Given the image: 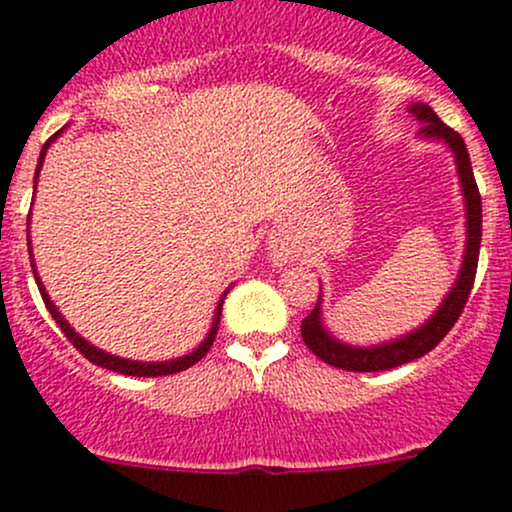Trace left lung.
I'll list each match as a JSON object with an SVG mask.
<instances>
[{"label": "left lung", "mask_w": 512, "mask_h": 512, "mask_svg": "<svg viewBox=\"0 0 512 512\" xmlns=\"http://www.w3.org/2000/svg\"><path fill=\"white\" fill-rule=\"evenodd\" d=\"M407 110L412 112L414 120L422 122L419 127V139H429V142H441L449 147L454 154L456 174H459L461 196H464L466 208V245H464V260H461V270L456 274L454 287L449 289L441 304L437 306L432 316L417 326L414 331L405 333L392 341L378 343V346H351L343 343L341 338L333 336L324 326V314H321V297L316 301L314 311L301 321V338L309 346V351L319 355L321 360L333 368L353 370V373H375V370H390L397 365H405L410 360L422 358L424 353L432 351L434 346L451 331L456 319L464 311L466 299H469L473 279H476L478 267V250H481V196H478L476 179H473L471 159L466 152V144L459 132L446 127L439 120L437 112L427 105V102H412Z\"/></svg>", "instance_id": "8db88e82"}]
</instances>
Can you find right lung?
I'll list each match as a JSON object with an SVG mask.
<instances>
[{
    "label": "right lung",
    "mask_w": 512,
    "mask_h": 512,
    "mask_svg": "<svg viewBox=\"0 0 512 512\" xmlns=\"http://www.w3.org/2000/svg\"><path fill=\"white\" fill-rule=\"evenodd\" d=\"M63 129H66V127H63ZM63 129H58V132L53 134V137L48 139L46 144H43V149H41V157H39V164H36L34 186H36V181H39L41 166H43V157H46L48 147H51V144L56 142L58 137H61V134H63ZM29 220H31V218H29ZM29 260H31V270H34L36 284H39V292H41V297H43V304H46V309L51 311L53 321H56V324L61 326V331H63V333H66V338H68V341H71L73 346L78 348V351L83 353L85 358L90 360V363L100 365V368H107V370H112V373L134 375V378H159V375H174V373H181V370L191 368V365H196L198 360L203 358V355H206L208 351H211V346H213V341H215V333H218V324H220V311H223V299L228 297V292H230V289H225V292H223V297H220L218 306H215V314H213V324H211V331H208V336L203 338L201 343H198V348H193L191 353L181 355V358H171V360H157V363H144V360H129V358H120V355L105 353V351H102V348L93 346V343H88V341H85V338L80 336V333H75V328H73L71 324H68L66 319H63V316H61V311L56 309V304H53L51 297H48V292H46V287H43L41 277H39V274H36V262H34V255H31V235H29Z\"/></svg>",
    "instance_id": "add662e5"
}]
</instances>
